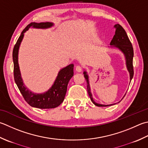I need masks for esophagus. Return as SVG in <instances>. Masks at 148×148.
Returning a JSON list of instances; mask_svg holds the SVG:
<instances>
[{"label":"esophagus","mask_w":148,"mask_h":148,"mask_svg":"<svg viewBox=\"0 0 148 148\" xmlns=\"http://www.w3.org/2000/svg\"><path fill=\"white\" fill-rule=\"evenodd\" d=\"M76 71L77 72H81L82 71V66H77L76 67Z\"/></svg>","instance_id":"obj_1"}]
</instances>
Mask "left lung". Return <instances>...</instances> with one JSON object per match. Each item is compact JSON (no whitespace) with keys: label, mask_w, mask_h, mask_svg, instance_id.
I'll use <instances>...</instances> for the list:
<instances>
[{"label":"left lung","mask_w":148,"mask_h":148,"mask_svg":"<svg viewBox=\"0 0 148 148\" xmlns=\"http://www.w3.org/2000/svg\"><path fill=\"white\" fill-rule=\"evenodd\" d=\"M115 29V35L113 37L112 41L110 42L111 48L118 49L120 51L123 53L124 58L126 60V65L127 70L130 74V79L131 82L133 77H134V66H133V58H134V49H133L131 42L130 41L128 36L127 35L125 30L123 27L119 24H115L114 25ZM84 77L85 78L86 82V86H87V92L90 96V98L95 106H111L115 104H111V105H102L95 102L92 97L91 93L90 86L89 83V77L87 74V72L84 71L83 72Z\"/></svg>","instance_id":"1"}]
</instances>
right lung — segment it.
<instances>
[{"label":"right lung","mask_w":148,"mask_h":148,"mask_svg":"<svg viewBox=\"0 0 148 148\" xmlns=\"http://www.w3.org/2000/svg\"><path fill=\"white\" fill-rule=\"evenodd\" d=\"M53 25V23L48 22L31 23L22 32L13 51L14 82L26 102L32 107L40 109L54 108L63 103L65 99L68 83L74 75V64H70L61 69L53 85L47 92L42 94H36L30 91L23 82L18 65V51L24 33L31 27L36 29H47Z\"/></svg>","instance_id":"add662e5"}]
</instances>
